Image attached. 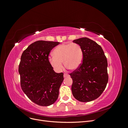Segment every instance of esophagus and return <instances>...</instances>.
Listing matches in <instances>:
<instances>
[{
	"label": "esophagus",
	"instance_id": "1",
	"mask_svg": "<svg viewBox=\"0 0 128 128\" xmlns=\"http://www.w3.org/2000/svg\"><path fill=\"white\" fill-rule=\"evenodd\" d=\"M68 76H69V75L68 74H64V77H68Z\"/></svg>",
	"mask_w": 128,
	"mask_h": 128
}]
</instances>
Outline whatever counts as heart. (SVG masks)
I'll list each match as a JSON object with an SVG mask.
<instances>
[{"label":"heart","mask_w":128,"mask_h":128,"mask_svg":"<svg viewBox=\"0 0 128 128\" xmlns=\"http://www.w3.org/2000/svg\"><path fill=\"white\" fill-rule=\"evenodd\" d=\"M53 56H49L48 61L51 66L60 72L64 66L70 70H75L82 64L83 52L81 46L75 43L63 44L56 47L53 52Z\"/></svg>","instance_id":"1"}]
</instances>
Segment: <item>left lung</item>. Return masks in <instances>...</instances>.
Segmentation results:
<instances>
[{
  "label": "left lung",
  "instance_id": "left-lung-1",
  "mask_svg": "<svg viewBox=\"0 0 128 128\" xmlns=\"http://www.w3.org/2000/svg\"><path fill=\"white\" fill-rule=\"evenodd\" d=\"M73 42L82 48L83 59L79 68L69 74L72 80V94L78 101L89 102L98 98L106 87L107 58L101 46L87 37Z\"/></svg>",
  "mask_w": 128,
  "mask_h": 128
}]
</instances>
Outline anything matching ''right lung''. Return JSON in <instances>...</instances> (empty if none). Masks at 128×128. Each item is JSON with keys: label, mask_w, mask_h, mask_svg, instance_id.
<instances>
[{"label": "right lung", "mask_w": 128, "mask_h": 128, "mask_svg": "<svg viewBox=\"0 0 128 128\" xmlns=\"http://www.w3.org/2000/svg\"><path fill=\"white\" fill-rule=\"evenodd\" d=\"M59 42L38 40L30 44L21 57L18 67L22 90L32 102L42 106L54 103L59 96L64 74L50 64V51Z\"/></svg>", "instance_id": "right-lung-1"}]
</instances>
